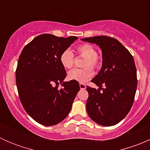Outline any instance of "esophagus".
Returning <instances> with one entry per match:
<instances>
[{"instance_id":"1","label":"esophagus","mask_w":150,"mask_h":150,"mask_svg":"<svg viewBox=\"0 0 150 150\" xmlns=\"http://www.w3.org/2000/svg\"><path fill=\"white\" fill-rule=\"evenodd\" d=\"M86 85L85 84H83V83H80V88L81 89H86Z\"/></svg>"}]
</instances>
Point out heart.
I'll list each match as a JSON object with an SVG mask.
<instances>
[{"label": "heart", "instance_id": "heart-1", "mask_svg": "<svg viewBox=\"0 0 150 150\" xmlns=\"http://www.w3.org/2000/svg\"><path fill=\"white\" fill-rule=\"evenodd\" d=\"M76 51L78 55L85 58L83 66L86 67L83 69H74L69 71L68 72V78L71 81L83 83L87 82L93 75L91 67L97 69L102 65V57L96 53L94 46L88 43H83L77 46ZM59 60L63 67L70 69L74 65V54L69 50H64L60 55Z\"/></svg>", "mask_w": 150, "mask_h": 150}]
</instances>
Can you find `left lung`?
<instances>
[{
    "label": "left lung",
    "mask_w": 150,
    "mask_h": 150,
    "mask_svg": "<svg viewBox=\"0 0 150 150\" xmlns=\"http://www.w3.org/2000/svg\"><path fill=\"white\" fill-rule=\"evenodd\" d=\"M81 40L95 43L102 52V67L91 80L99 88H86L88 93V115L99 125H116L127 115L134 103L137 87L134 58L128 49L113 38L102 35Z\"/></svg>",
    "instance_id": "8db88e82"
}]
</instances>
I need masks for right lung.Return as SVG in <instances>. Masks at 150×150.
Instances as JSON below:
<instances>
[{"label":"right lung","mask_w":150,"mask_h":150,"mask_svg":"<svg viewBox=\"0 0 150 150\" xmlns=\"http://www.w3.org/2000/svg\"><path fill=\"white\" fill-rule=\"evenodd\" d=\"M77 39L40 35L19 56L16 70L19 99L29 115L41 125L50 126L62 121L80 91L78 81L64 82L67 73L59 60L62 51Z\"/></svg>","instance_id":"obj_1"}]
</instances>
